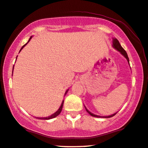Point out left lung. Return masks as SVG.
I'll use <instances>...</instances> for the list:
<instances>
[{
  "instance_id": "8db88e82",
  "label": "left lung",
  "mask_w": 148,
  "mask_h": 148,
  "mask_svg": "<svg viewBox=\"0 0 148 148\" xmlns=\"http://www.w3.org/2000/svg\"><path fill=\"white\" fill-rule=\"evenodd\" d=\"M113 47L114 48H115V49H116L117 50H118V51H119V52H120L121 55H122L125 58H126V59H127V61H128V63H129V59H128V55H127L126 52L125 51V50L124 49V48L121 47V46L120 45V44H119V41L117 40L116 38H113ZM129 65H130V64H129ZM85 109H86V111H87V113L89 114V115H91V116H93V117H105V118H108V117H113V116H114V115H115L116 113H114V114H113V115H111L104 116V117H102V116L95 115V114L91 113V112L89 111V110L87 109V108H86V107H85Z\"/></svg>"
}]
</instances>
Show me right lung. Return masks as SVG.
<instances>
[{
	"instance_id": "1",
	"label": "right lung",
	"mask_w": 148,
	"mask_h": 148,
	"mask_svg": "<svg viewBox=\"0 0 148 148\" xmlns=\"http://www.w3.org/2000/svg\"><path fill=\"white\" fill-rule=\"evenodd\" d=\"M31 38H32V37H30V39H29V41H30V40H31ZM29 42H28L27 43V44H24V46H22V48H21V49H20V51H21V50L22 49V48H23L24 47V46H26V45H27V44H28V43H29ZM13 70H14V67H13ZM68 90H67V91H66V92H65V94H66V93H67V92H68ZM63 102H64V100H63L62 103H61V106H60V107H59V109H58V111H56V112H55V113H54V114H52V115H50V116H49V117H36V118H37V119H52V118H55V117H57V115H59V114H60V113H61V111H62V108H63Z\"/></svg>"
}]
</instances>
